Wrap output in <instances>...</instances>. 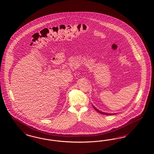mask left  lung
Segmentation results:
<instances>
[{"label":"left lung","instance_id":"8db88e82","mask_svg":"<svg viewBox=\"0 0 154 154\" xmlns=\"http://www.w3.org/2000/svg\"><path fill=\"white\" fill-rule=\"evenodd\" d=\"M93 106H94V109L97 112H99L100 113H101V114H105V115H112V114H115L114 113H112V114H111V113H104V112H101V111H100L98 109H96L95 107H94V106L93 105Z\"/></svg>","mask_w":154,"mask_h":154}]
</instances>
